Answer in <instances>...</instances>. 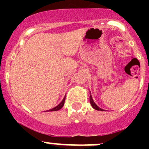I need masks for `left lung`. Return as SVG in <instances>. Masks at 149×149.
Masks as SVG:
<instances>
[{
    "label": "left lung",
    "mask_w": 149,
    "mask_h": 149,
    "mask_svg": "<svg viewBox=\"0 0 149 149\" xmlns=\"http://www.w3.org/2000/svg\"><path fill=\"white\" fill-rule=\"evenodd\" d=\"M90 103H91V106H92V107L94 108V109H97V110L103 111L102 109H101V108L97 106V105L95 103H94V100H93L91 95H90Z\"/></svg>",
    "instance_id": "1"
}]
</instances>
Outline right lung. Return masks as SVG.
Segmentation results:
<instances>
[{"instance_id": "obj_1", "label": "right lung", "mask_w": 149, "mask_h": 149, "mask_svg": "<svg viewBox=\"0 0 149 149\" xmlns=\"http://www.w3.org/2000/svg\"><path fill=\"white\" fill-rule=\"evenodd\" d=\"M65 97H64L63 100V101L61 102L60 103L58 106H56L55 107L52 108V109H49V110H47V111H57V110H59V109H61V108L63 107V106L64 105V103H65Z\"/></svg>"}]
</instances>
